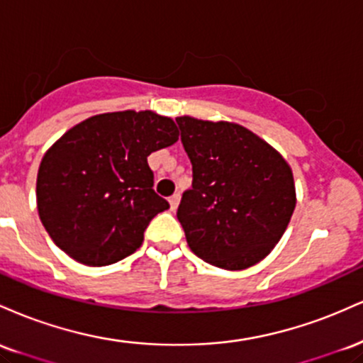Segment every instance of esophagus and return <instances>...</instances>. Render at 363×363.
I'll return each mask as SVG.
<instances>
[{
	"label": "esophagus",
	"mask_w": 363,
	"mask_h": 363,
	"mask_svg": "<svg viewBox=\"0 0 363 363\" xmlns=\"http://www.w3.org/2000/svg\"><path fill=\"white\" fill-rule=\"evenodd\" d=\"M179 201H181V194L179 193H176V194H172L169 198V203H170V210H177V206H179Z\"/></svg>",
	"instance_id": "34e87169"
}]
</instances>
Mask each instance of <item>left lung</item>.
I'll use <instances>...</instances> for the list:
<instances>
[{"label": "left lung", "mask_w": 363, "mask_h": 363, "mask_svg": "<svg viewBox=\"0 0 363 363\" xmlns=\"http://www.w3.org/2000/svg\"><path fill=\"white\" fill-rule=\"evenodd\" d=\"M193 187L177 208L191 251L223 269L268 256L295 210L291 169L280 153L234 123L177 118Z\"/></svg>", "instance_id": "left-lung-1"}]
</instances>
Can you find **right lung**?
<instances>
[{
    "label": "right lung",
    "instance_id": "1",
    "mask_svg": "<svg viewBox=\"0 0 363 363\" xmlns=\"http://www.w3.org/2000/svg\"><path fill=\"white\" fill-rule=\"evenodd\" d=\"M177 140L174 121L152 111L99 114L65 133L37 174V210L52 242L86 266L135 252L169 208L147 158Z\"/></svg>",
    "mask_w": 363,
    "mask_h": 363
}]
</instances>
